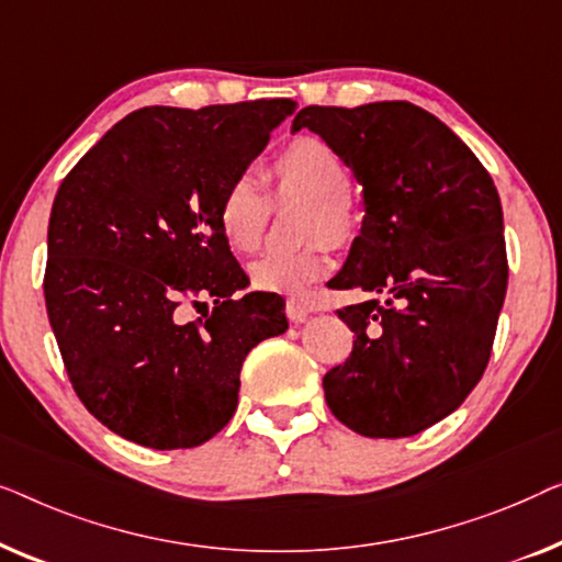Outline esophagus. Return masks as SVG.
I'll use <instances>...</instances> for the list:
<instances>
[{"label":"esophagus","mask_w":562,"mask_h":562,"mask_svg":"<svg viewBox=\"0 0 562 562\" xmlns=\"http://www.w3.org/2000/svg\"><path fill=\"white\" fill-rule=\"evenodd\" d=\"M284 315H288L290 323H303L307 315H311V305L305 303V300H284Z\"/></svg>","instance_id":"1"}]
</instances>
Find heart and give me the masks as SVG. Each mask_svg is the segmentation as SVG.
<instances>
[{"label": "heart", "instance_id": "b5f03b06", "mask_svg": "<svg viewBox=\"0 0 562 562\" xmlns=\"http://www.w3.org/2000/svg\"><path fill=\"white\" fill-rule=\"evenodd\" d=\"M274 199H305L300 239L292 251H272L249 267L251 288L272 295H303L328 272V241L349 244L361 226L349 193V165L315 134L290 139L270 162ZM218 232L236 255H251L265 239L270 199L251 176H236L218 201Z\"/></svg>", "mask_w": 562, "mask_h": 562}]
</instances>
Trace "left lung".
Wrapping results in <instances>:
<instances>
[{
    "label": "left lung",
    "instance_id": "left-lung-1",
    "mask_svg": "<svg viewBox=\"0 0 562 562\" xmlns=\"http://www.w3.org/2000/svg\"><path fill=\"white\" fill-rule=\"evenodd\" d=\"M321 134L363 186L361 234L334 290L379 292L338 307L349 359L326 402L367 438H407L453 413L492 357L509 265L499 193L461 137L409 101L305 106L292 132Z\"/></svg>",
    "mask_w": 562,
    "mask_h": 562
}]
</instances>
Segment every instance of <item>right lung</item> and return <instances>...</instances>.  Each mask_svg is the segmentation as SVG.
<instances>
[{
	"label": "right lung",
	"instance_id": "right-lung-1",
	"mask_svg": "<svg viewBox=\"0 0 562 562\" xmlns=\"http://www.w3.org/2000/svg\"><path fill=\"white\" fill-rule=\"evenodd\" d=\"M295 106H145L63 178L47 224V318L78 400L116 436L155 450L211 440L234 417L247 353L288 328L280 295L234 297L249 278L216 211ZM205 296L211 314L179 318Z\"/></svg>",
	"mask_w": 562,
	"mask_h": 562
}]
</instances>
